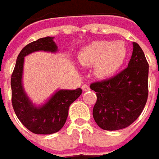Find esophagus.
<instances>
[{
	"label": "esophagus",
	"instance_id": "esophagus-1",
	"mask_svg": "<svg viewBox=\"0 0 159 159\" xmlns=\"http://www.w3.org/2000/svg\"><path fill=\"white\" fill-rule=\"evenodd\" d=\"M82 90H83L84 92L89 91V90H90V86H89L88 85H86V84H85V85H82Z\"/></svg>",
	"mask_w": 159,
	"mask_h": 159
}]
</instances>
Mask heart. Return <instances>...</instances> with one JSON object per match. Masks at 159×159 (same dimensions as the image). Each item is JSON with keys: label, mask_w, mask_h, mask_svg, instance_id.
Returning a JSON list of instances; mask_svg holds the SVG:
<instances>
[{"label": "heart", "mask_w": 159, "mask_h": 159, "mask_svg": "<svg viewBox=\"0 0 159 159\" xmlns=\"http://www.w3.org/2000/svg\"><path fill=\"white\" fill-rule=\"evenodd\" d=\"M127 48L121 41L112 43L102 40L85 46L80 53L82 65H95L94 72L99 78L110 77L121 67L127 56Z\"/></svg>", "instance_id": "1"}]
</instances>
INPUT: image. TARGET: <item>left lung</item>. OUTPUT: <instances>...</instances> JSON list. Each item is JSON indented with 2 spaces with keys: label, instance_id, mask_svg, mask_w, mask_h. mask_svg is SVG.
<instances>
[{
  "label": "left lung",
  "instance_id": "1",
  "mask_svg": "<svg viewBox=\"0 0 159 159\" xmlns=\"http://www.w3.org/2000/svg\"><path fill=\"white\" fill-rule=\"evenodd\" d=\"M128 67L113 77L93 82L96 92L93 118L103 130H119L130 126L140 116L148 98L149 65L137 43Z\"/></svg>",
  "mask_w": 159,
  "mask_h": 159
}]
</instances>
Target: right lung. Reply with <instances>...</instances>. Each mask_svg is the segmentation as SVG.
Segmentation results:
<instances>
[{
    "instance_id": "1",
    "label": "right lung",
    "mask_w": 159,
    "mask_h": 159,
    "mask_svg": "<svg viewBox=\"0 0 159 159\" xmlns=\"http://www.w3.org/2000/svg\"><path fill=\"white\" fill-rule=\"evenodd\" d=\"M38 50L56 52L57 46L53 38H39L25 46L18 56L11 77L12 104L21 123L37 134H51L61 130L67 121L70 104L81 95L82 90H60L41 107L34 106L22 87L25 56Z\"/></svg>"
}]
</instances>
